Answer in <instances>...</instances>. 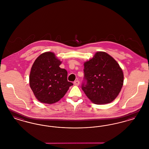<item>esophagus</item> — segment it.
I'll return each instance as SVG.
<instances>
[{
    "instance_id": "esophagus-1",
    "label": "esophagus",
    "mask_w": 149,
    "mask_h": 149,
    "mask_svg": "<svg viewBox=\"0 0 149 149\" xmlns=\"http://www.w3.org/2000/svg\"><path fill=\"white\" fill-rule=\"evenodd\" d=\"M74 84L76 86H78V85L80 84V81L79 80H76L74 82Z\"/></svg>"
}]
</instances>
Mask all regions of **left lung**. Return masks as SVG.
<instances>
[{
	"mask_svg": "<svg viewBox=\"0 0 149 149\" xmlns=\"http://www.w3.org/2000/svg\"><path fill=\"white\" fill-rule=\"evenodd\" d=\"M84 78L81 89L87 97L97 104L112 102L123 84V73L119 64L105 52H97L84 63Z\"/></svg>",
	"mask_w": 149,
	"mask_h": 149,
	"instance_id": "obj_1",
	"label": "left lung"
}]
</instances>
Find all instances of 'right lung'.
<instances>
[{
  "instance_id": "1",
  "label": "right lung",
  "mask_w": 149,
  "mask_h": 149,
  "mask_svg": "<svg viewBox=\"0 0 149 149\" xmlns=\"http://www.w3.org/2000/svg\"><path fill=\"white\" fill-rule=\"evenodd\" d=\"M61 61L52 52L36 59L29 74V86L36 99L53 104L61 99L73 84L68 81V72L59 67Z\"/></svg>"
}]
</instances>
